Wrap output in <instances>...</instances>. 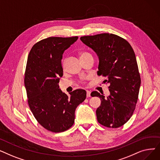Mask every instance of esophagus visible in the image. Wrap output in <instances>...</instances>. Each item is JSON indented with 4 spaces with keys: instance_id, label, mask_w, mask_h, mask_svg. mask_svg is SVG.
<instances>
[{
    "instance_id": "34e87169",
    "label": "esophagus",
    "mask_w": 160,
    "mask_h": 160,
    "mask_svg": "<svg viewBox=\"0 0 160 160\" xmlns=\"http://www.w3.org/2000/svg\"><path fill=\"white\" fill-rule=\"evenodd\" d=\"M86 93H87V95H86L87 97H88H88H91V92H90L89 91H87Z\"/></svg>"
}]
</instances>
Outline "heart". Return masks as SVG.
Wrapping results in <instances>:
<instances>
[{"label": "heart", "instance_id": "heart-1", "mask_svg": "<svg viewBox=\"0 0 160 160\" xmlns=\"http://www.w3.org/2000/svg\"><path fill=\"white\" fill-rule=\"evenodd\" d=\"M80 58L81 60L82 59H83V58H88V57H89V56H92L91 54L88 52H82L80 53ZM63 66H64V64H63ZM82 83H83V80H81L80 81Z\"/></svg>", "mask_w": 160, "mask_h": 160}]
</instances>
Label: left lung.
<instances>
[{
    "label": "left lung",
    "instance_id": "left-lung-1",
    "mask_svg": "<svg viewBox=\"0 0 160 160\" xmlns=\"http://www.w3.org/2000/svg\"><path fill=\"white\" fill-rule=\"evenodd\" d=\"M81 41L93 49L99 58L98 76L107 78L110 95L97 91L91 97L100 98L96 111L98 122L108 128H119L132 117L136 109L141 77L135 53L128 42L113 33L85 36Z\"/></svg>",
    "mask_w": 160,
    "mask_h": 160
}]
</instances>
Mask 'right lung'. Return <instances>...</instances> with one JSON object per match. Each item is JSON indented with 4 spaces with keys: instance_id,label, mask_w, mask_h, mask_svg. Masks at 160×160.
I'll return each instance as SVG.
<instances>
[{
    "instance_id": "add662e5",
    "label": "right lung",
    "mask_w": 160,
    "mask_h": 160,
    "mask_svg": "<svg viewBox=\"0 0 160 160\" xmlns=\"http://www.w3.org/2000/svg\"><path fill=\"white\" fill-rule=\"evenodd\" d=\"M78 38L42 39L33 45L28 56L24 79L28 104L38 122L52 132L69 129L74 122L76 108L86 98L85 90H74L69 97L58 86L63 76V54Z\"/></svg>"
}]
</instances>
